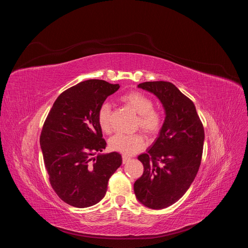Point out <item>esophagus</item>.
<instances>
[{
  "mask_svg": "<svg viewBox=\"0 0 248 248\" xmlns=\"http://www.w3.org/2000/svg\"><path fill=\"white\" fill-rule=\"evenodd\" d=\"M129 160H130L129 157H127V156H123V163H124V164L127 163Z\"/></svg>",
  "mask_w": 248,
  "mask_h": 248,
  "instance_id": "esophagus-1",
  "label": "esophagus"
}]
</instances>
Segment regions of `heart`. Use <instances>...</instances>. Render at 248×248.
Returning a JSON list of instances; mask_svg holds the SVG:
<instances>
[{
    "instance_id": "b5f03b06",
    "label": "heart",
    "mask_w": 248,
    "mask_h": 248,
    "mask_svg": "<svg viewBox=\"0 0 248 248\" xmlns=\"http://www.w3.org/2000/svg\"><path fill=\"white\" fill-rule=\"evenodd\" d=\"M121 100L139 115L136 124L137 127H140L149 135H153L160 130L163 121L162 116L157 110L153 109L154 105L149 97L138 91H131L123 95ZM111 114V104L108 102L103 103L98 111V123L101 129L105 132H110L112 129ZM109 144L114 151L124 155H133L145 146V140L139 133H117L111 137Z\"/></svg>"
}]
</instances>
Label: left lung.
I'll return each mask as SVG.
<instances>
[{
  "label": "left lung",
  "mask_w": 248,
  "mask_h": 248,
  "mask_svg": "<svg viewBox=\"0 0 248 248\" xmlns=\"http://www.w3.org/2000/svg\"><path fill=\"white\" fill-rule=\"evenodd\" d=\"M137 86L159 99L166 117L155 142L138 156L144 171L133 189L141 204L164 209L181 199L193 183L202 158L204 128L193 102L172 83L148 81Z\"/></svg>",
  "instance_id": "8db88e82"
}]
</instances>
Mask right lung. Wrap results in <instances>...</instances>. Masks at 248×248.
Returning a JSON list of instances; mask_svg holds the SVG:
<instances>
[{
  "instance_id": "1",
  "label": "right lung",
  "mask_w": 248,
  "mask_h": 248,
  "mask_svg": "<svg viewBox=\"0 0 248 248\" xmlns=\"http://www.w3.org/2000/svg\"><path fill=\"white\" fill-rule=\"evenodd\" d=\"M119 88L120 84L99 79L79 82L57 98L44 123L40 146L50 184L74 207L98 203L122 165L120 153H101L107 143L98 123L100 106Z\"/></svg>"
}]
</instances>
